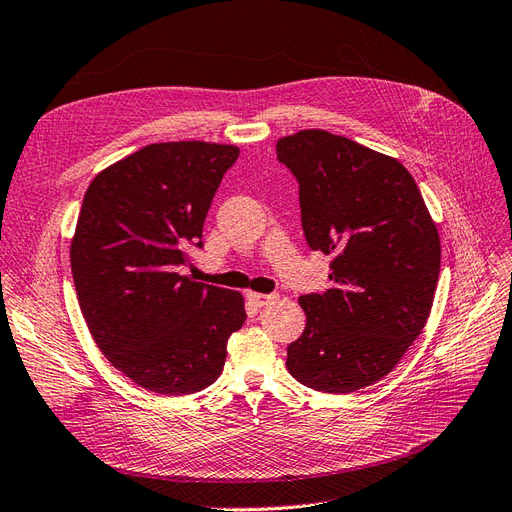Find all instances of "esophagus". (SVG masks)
Here are the masks:
<instances>
[{
	"label": "esophagus",
	"mask_w": 512,
	"mask_h": 512,
	"mask_svg": "<svg viewBox=\"0 0 512 512\" xmlns=\"http://www.w3.org/2000/svg\"><path fill=\"white\" fill-rule=\"evenodd\" d=\"M246 298H249L251 304L263 308V306L272 304L274 300H278V295L276 293H255V291H249V295H246Z\"/></svg>",
	"instance_id": "obj_1"
}]
</instances>
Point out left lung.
Returning <instances> with one entry per match:
<instances>
[{
  "label": "left lung",
  "instance_id": "1",
  "mask_svg": "<svg viewBox=\"0 0 512 512\" xmlns=\"http://www.w3.org/2000/svg\"><path fill=\"white\" fill-rule=\"evenodd\" d=\"M300 183L306 242L332 255L334 289L302 295V336L287 370L323 393L374 385L404 357L430 317L440 238L415 178L398 159L325 129L276 142Z\"/></svg>",
  "mask_w": 512,
  "mask_h": 512
}]
</instances>
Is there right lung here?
<instances>
[{
    "mask_svg": "<svg viewBox=\"0 0 512 512\" xmlns=\"http://www.w3.org/2000/svg\"><path fill=\"white\" fill-rule=\"evenodd\" d=\"M240 148L202 140L148 144L97 174L70 246L89 332L140 387L187 395L217 381L246 312L238 291L178 272Z\"/></svg>",
    "mask_w": 512,
    "mask_h": 512,
    "instance_id": "obj_1",
    "label": "right lung"
}]
</instances>
